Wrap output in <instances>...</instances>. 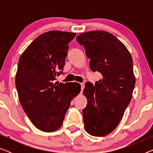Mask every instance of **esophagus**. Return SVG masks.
<instances>
[{
    "instance_id": "obj_1",
    "label": "esophagus",
    "mask_w": 153,
    "mask_h": 153,
    "mask_svg": "<svg viewBox=\"0 0 153 153\" xmlns=\"http://www.w3.org/2000/svg\"><path fill=\"white\" fill-rule=\"evenodd\" d=\"M81 91H83V88H84V87H85L84 83H81Z\"/></svg>"
}]
</instances>
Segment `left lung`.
Masks as SVG:
<instances>
[{"label":"left lung","instance_id":"obj_1","mask_svg":"<svg viewBox=\"0 0 153 153\" xmlns=\"http://www.w3.org/2000/svg\"><path fill=\"white\" fill-rule=\"evenodd\" d=\"M83 46L90 68L101 73L95 84L85 83L83 109L85 129L94 137H104L118 126L131 100L135 85L133 60L126 47L111 33L94 30L76 37Z\"/></svg>","mask_w":153,"mask_h":153}]
</instances>
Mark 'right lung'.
<instances>
[{
	"mask_svg": "<svg viewBox=\"0 0 153 153\" xmlns=\"http://www.w3.org/2000/svg\"><path fill=\"white\" fill-rule=\"evenodd\" d=\"M76 33L51 30L35 39L19 60L15 84L23 109L37 129L51 132L62 126L76 82L54 83L62 74L68 44Z\"/></svg>",
	"mask_w": 153,
	"mask_h": 153,
	"instance_id": "right-lung-1",
	"label": "right lung"
}]
</instances>
